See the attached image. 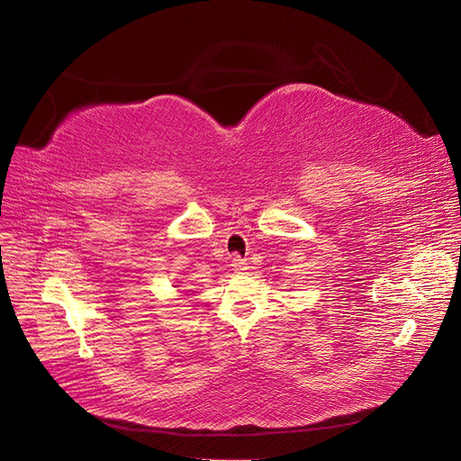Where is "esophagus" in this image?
<instances>
[{
    "instance_id": "obj_1",
    "label": "esophagus",
    "mask_w": 461,
    "mask_h": 461,
    "mask_svg": "<svg viewBox=\"0 0 461 461\" xmlns=\"http://www.w3.org/2000/svg\"><path fill=\"white\" fill-rule=\"evenodd\" d=\"M231 266H233V270L243 272V270L249 268V262H247V258H241L240 255H235V257L231 258Z\"/></svg>"
}]
</instances>
